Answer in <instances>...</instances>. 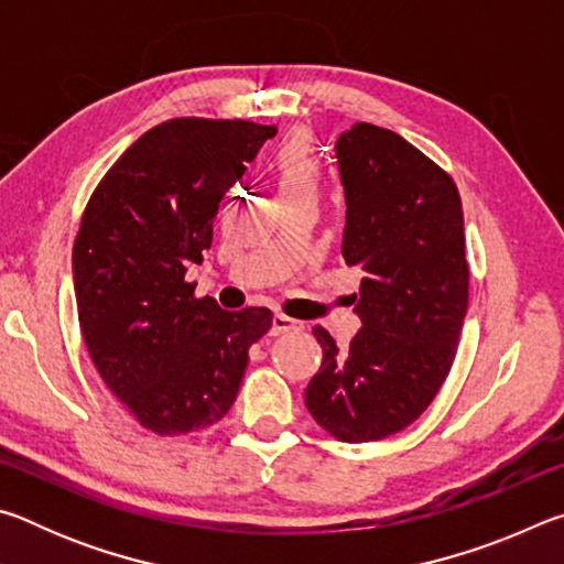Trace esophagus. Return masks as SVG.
<instances>
[{"label": "esophagus", "instance_id": "34e87169", "mask_svg": "<svg viewBox=\"0 0 564 564\" xmlns=\"http://www.w3.org/2000/svg\"><path fill=\"white\" fill-rule=\"evenodd\" d=\"M295 328H303L301 321H293L289 316H283V313H275L273 321H271V333L273 336H281L285 330H295Z\"/></svg>", "mask_w": 564, "mask_h": 564}]
</instances>
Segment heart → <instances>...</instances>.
Listing matches in <instances>:
<instances>
[{"mask_svg":"<svg viewBox=\"0 0 564 564\" xmlns=\"http://www.w3.org/2000/svg\"><path fill=\"white\" fill-rule=\"evenodd\" d=\"M275 169V186L283 202H295V198H313L321 184V174L313 159L308 141L303 137H293L279 149L273 161Z\"/></svg>","mask_w":564,"mask_h":564,"instance_id":"1","label":"heart"}]
</instances>
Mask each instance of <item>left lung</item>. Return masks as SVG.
I'll use <instances>...</instances> for the list:
<instances>
[{
  "label": "left lung",
  "mask_w": 564,
  "mask_h": 564,
  "mask_svg": "<svg viewBox=\"0 0 564 564\" xmlns=\"http://www.w3.org/2000/svg\"><path fill=\"white\" fill-rule=\"evenodd\" d=\"M346 188L343 261L360 330L338 348L316 326L321 370L305 388L313 420L343 443L383 441L433 403L467 313L463 204L455 181L395 131L360 121L336 141Z\"/></svg>",
  "instance_id": "obj_1"
}]
</instances>
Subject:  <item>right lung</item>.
I'll return each instance as SVG.
<instances>
[{
	"label": "right lung",
	"mask_w": 564,
	"mask_h": 564,
	"mask_svg": "<svg viewBox=\"0 0 564 564\" xmlns=\"http://www.w3.org/2000/svg\"><path fill=\"white\" fill-rule=\"evenodd\" d=\"M275 127L243 119H169L117 159L84 208L72 269L94 368L137 423L186 435L234 405L248 348L269 308L224 311L196 299L186 271L204 261L214 218Z\"/></svg>",
	"instance_id": "1"
}]
</instances>
